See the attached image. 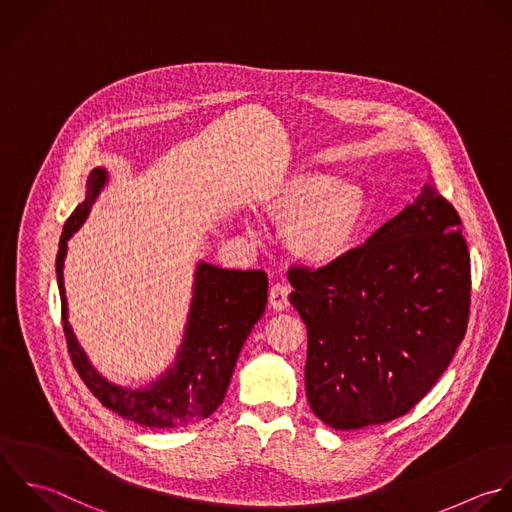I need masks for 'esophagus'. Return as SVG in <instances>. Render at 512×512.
Segmentation results:
<instances>
[{
  "label": "esophagus",
  "instance_id": "1",
  "mask_svg": "<svg viewBox=\"0 0 512 512\" xmlns=\"http://www.w3.org/2000/svg\"><path fill=\"white\" fill-rule=\"evenodd\" d=\"M269 305L273 311H285L289 307V289L281 283L273 285L269 291Z\"/></svg>",
  "mask_w": 512,
  "mask_h": 512
}]
</instances>
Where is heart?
<instances>
[{"instance_id": "heart-1", "label": "heart", "mask_w": 512, "mask_h": 512, "mask_svg": "<svg viewBox=\"0 0 512 512\" xmlns=\"http://www.w3.org/2000/svg\"><path fill=\"white\" fill-rule=\"evenodd\" d=\"M263 213L283 225V239L301 263L323 269L343 261L359 241L369 215L367 189L323 169H297L261 201Z\"/></svg>"}]
</instances>
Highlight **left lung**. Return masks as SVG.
<instances>
[{"instance_id": "1", "label": "left lung", "mask_w": 512, "mask_h": 512, "mask_svg": "<svg viewBox=\"0 0 512 512\" xmlns=\"http://www.w3.org/2000/svg\"><path fill=\"white\" fill-rule=\"evenodd\" d=\"M287 277L309 337L307 399L337 431L409 413L467 333L471 257L461 217L429 185L343 261L293 267Z\"/></svg>"}]
</instances>
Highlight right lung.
<instances>
[{
	"mask_svg": "<svg viewBox=\"0 0 512 512\" xmlns=\"http://www.w3.org/2000/svg\"><path fill=\"white\" fill-rule=\"evenodd\" d=\"M109 181L105 167L87 175L85 199L65 221L55 259L61 297V321L67 349L79 377L103 407L151 429L191 427L223 403L243 343L267 305L265 271H237L199 261L193 275L183 341L175 361L145 387H121L107 381L87 359L67 321L63 263L67 241L85 223L93 203Z\"/></svg>",
	"mask_w": 512,
	"mask_h": 512,
	"instance_id": "obj_1",
	"label": "right lung"
}]
</instances>
